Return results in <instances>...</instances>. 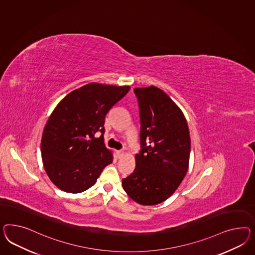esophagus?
<instances>
[{
	"instance_id": "esophagus-1",
	"label": "esophagus",
	"mask_w": 255,
	"mask_h": 255,
	"mask_svg": "<svg viewBox=\"0 0 255 255\" xmlns=\"http://www.w3.org/2000/svg\"><path fill=\"white\" fill-rule=\"evenodd\" d=\"M124 150H118L117 151V156L118 158H121L122 156H124Z\"/></svg>"
}]
</instances>
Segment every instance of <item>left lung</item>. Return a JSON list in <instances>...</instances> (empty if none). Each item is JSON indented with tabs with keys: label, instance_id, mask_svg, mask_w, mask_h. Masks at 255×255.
<instances>
[{
	"label": "left lung",
	"instance_id": "left-lung-1",
	"mask_svg": "<svg viewBox=\"0 0 255 255\" xmlns=\"http://www.w3.org/2000/svg\"><path fill=\"white\" fill-rule=\"evenodd\" d=\"M140 115L141 149L132 173L123 179L124 191L142 205L171 197L188 169L190 135L186 118L162 90L134 88Z\"/></svg>",
	"mask_w": 255,
	"mask_h": 255
}]
</instances>
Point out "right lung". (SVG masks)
<instances>
[{
    "label": "right lung",
    "instance_id": "obj_1",
    "mask_svg": "<svg viewBox=\"0 0 255 255\" xmlns=\"http://www.w3.org/2000/svg\"><path fill=\"white\" fill-rule=\"evenodd\" d=\"M129 90V86L89 83L56 106L43 129L41 152L45 172L59 189L85 191L112 162L104 143L105 118ZM97 134L101 136L97 138Z\"/></svg>",
    "mask_w": 255,
    "mask_h": 255
}]
</instances>
